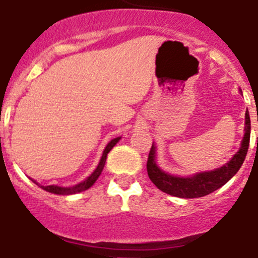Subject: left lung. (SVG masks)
Segmentation results:
<instances>
[{"mask_svg": "<svg viewBox=\"0 0 258 258\" xmlns=\"http://www.w3.org/2000/svg\"><path fill=\"white\" fill-rule=\"evenodd\" d=\"M249 136H251V120H249L248 110L246 111V121H244V136L242 139L241 148L232 157L228 163L217 168L214 171L200 172L188 177H180L164 172L156 163V147L152 144L149 151L148 161H147V171L152 182L161 191L170 194L172 196L182 199L201 198L209 195L213 191L218 190L228 182L243 164L247 151L249 146Z\"/></svg>", "mask_w": 258, "mask_h": 258, "instance_id": "1", "label": "left lung"}]
</instances>
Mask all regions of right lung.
<instances>
[{
    "label": "right lung",
    "mask_w": 258,
    "mask_h": 258,
    "mask_svg": "<svg viewBox=\"0 0 258 258\" xmlns=\"http://www.w3.org/2000/svg\"><path fill=\"white\" fill-rule=\"evenodd\" d=\"M119 141H120V137H117V138L111 139V141H110L109 143H107L106 148H105L104 153H102V157H101V159H100V163H99V166H97V167H96V170H95L94 172L91 173V175L88 176V177L86 178L85 181H82V182L77 183V185L72 186V187H60V186H57V185L40 186V187L43 188V190L48 191V192L57 194V195H73V194L82 192V191L87 190V188H90L91 186H92L95 182H96V180H97V178H99V176L101 175L102 170H104L105 162H106L107 153H109V152L111 151L112 147H114L115 144H116ZM31 181H33L34 183H36V185H38V182H36V181H34L33 178H31Z\"/></svg>",
    "instance_id": "right-lung-1"
}]
</instances>
